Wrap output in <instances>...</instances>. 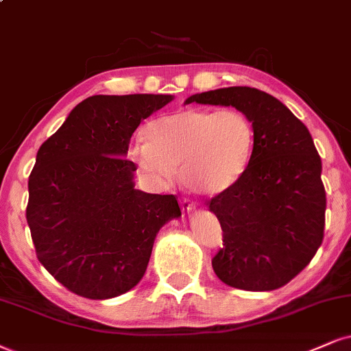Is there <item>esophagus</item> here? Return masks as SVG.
<instances>
[{
  "instance_id": "esophagus-1",
  "label": "esophagus",
  "mask_w": 351,
  "mask_h": 351,
  "mask_svg": "<svg viewBox=\"0 0 351 351\" xmlns=\"http://www.w3.org/2000/svg\"><path fill=\"white\" fill-rule=\"evenodd\" d=\"M180 206H182V210H185V211H192L193 208H195L193 202H190L189 198H182V200H180Z\"/></svg>"
}]
</instances>
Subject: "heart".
I'll use <instances>...</instances> for the list:
<instances>
[{"mask_svg": "<svg viewBox=\"0 0 351 351\" xmlns=\"http://www.w3.org/2000/svg\"><path fill=\"white\" fill-rule=\"evenodd\" d=\"M255 145L252 120L239 109H184L146 125L145 141L130 156L141 172L167 180L177 166L180 182L198 195H218L247 169Z\"/></svg>", "mask_w": 351, "mask_h": 351, "instance_id": "obj_1", "label": "heart"}]
</instances>
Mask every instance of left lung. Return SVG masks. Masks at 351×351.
Segmentation results:
<instances>
[{"mask_svg":"<svg viewBox=\"0 0 351 351\" xmlns=\"http://www.w3.org/2000/svg\"><path fill=\"white\" fill-rule=\"evenodd\" d=\"M185 102L232 106L255 127L245 172L208 202L223 229V247L211 261L216 276L247 291L281 288L313 261L324 239L322 161L309 130L278 99L247 86Z\"/></svg>","mask_w":351,"mask_h":351,"instance_id":"obj_1","label":"left lung"}]
</instances>
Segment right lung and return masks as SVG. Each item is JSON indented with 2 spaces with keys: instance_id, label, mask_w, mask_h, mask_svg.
Here are the masks:
<instances>
[{
  "instance_id": "1",
  "label": "right lung",
  "mask_w": 351,
  "mask_h": 351,
  "mask_svg": "<svg viewBox=\"0 0 351 351\" xmlns=\"http://www.w3.org/2000/svg\"><path fill=\"white\" fill-rule=\"evenodd\" d=\"M164 94L93 96L77 104L38 148L25 218L38 262L77 296L109 300L143 278L176 195L135 189L130 138Z\"/></svg>"
}]
</instances>
